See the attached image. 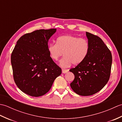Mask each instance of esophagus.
Segmentation results:
<instances>
[{"label": "esophagus", "mask_w": 122, "mask_h": 122, "mask_svg": "<svg viewBox=\"0 0 122 122\" xmlns=\"http://www.w3.org/2000/svg\"><path fill=\"white\" fill-rule=\"evenodd\" d=\"M62 73H67V72H68V70H67V69H62Z\"/></svg>", "instance_id": "obj_1"}]
</instances>
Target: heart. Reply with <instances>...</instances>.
Returning <instances> with one entry per match:
<instances>
[{
  "label": "heart",
  "mask_w": 122,
  "mask_h": 122,
  "mask_svg": "<svg viewBox=\"0 0 122 122\" xmlns=\"http://www.w3.org/2000/svg\"><path fill=\"white\" fill-rule=\"evenodd\" d=\"M90 50L87 40L72 35L62 36L57 38L56 43H50L48 50L51 58L55 61L63 55L60 64L67 68L72 63L78 65L86 58Z\"/></svg>",
  "instance_id": "obj_1"
}]
</instances>
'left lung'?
Masks as SVG:
<instances>
[{
	"label": "left lung",
	"instance_id": "8db88e82",
	"mask_svg": "<svg viewBox=\"0 0 122 122\" xmlns=\"http://www.w3.org/2000/svg\"><path fill=\"white\" fill-rule=\"evenodd\" d=\"M90 46L86 58L70 70L74 75L70 86L76 94L90 96L97 93L110 79L112 56L110 50L98 36L86 32Z\"/></svg>",
	"mask_w": 122,
	"mask_h": 122
}]
</instances>
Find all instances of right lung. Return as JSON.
Here are the masks:
<instances>
[{
    "instance_id": "right-lung-1",
    "label": "right lung",
    "mask_w": 122,
    "mask_h": 122,
    "mask_svg": "<svg viewBox=\"0 0 122 122\" xmlns=\"http://www.w3.org/2000/svg\"><path fill=\"white\" fill-rule=\"evenodd\" d=\"M56 30L40 29L26 33L17 41L12 51L11 63L15 83L31 97L46 94L62 73L48 50L49 39Z\"/></svg>"
}]
</instances>
